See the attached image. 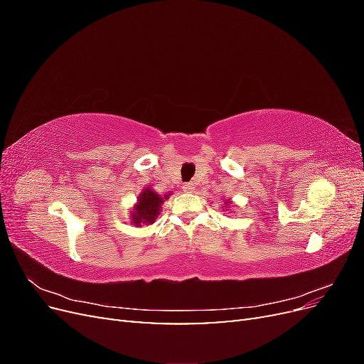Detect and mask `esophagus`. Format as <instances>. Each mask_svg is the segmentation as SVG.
<instances>
[{"instance_id": "1", "label": "esophagus", "mask_w": 364, "mask_h": 364, "mask_svg": "<svg viewBox=\"0 0 364 364\" xmlns=\"http://www.w3.org/2000/svg\"><path fill=\"white\" fill-rule=\"evenodd\" d=\"M182 190L185 191V193H193V190H194V183H185L183 186H182Z\"/></svg>"}]
</instances>
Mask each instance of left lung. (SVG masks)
I'll use <instances>...</instances> for the list:
<instances>
[{
	"mask_svg": "<svg viewBox=\"0 0 364 364\" xmlns=\"http://www.w3.org/2000/svg\"><path fill=\"white\" fill-rule=\"evenodd\" d=\"M223 205H225V206H223V209H225V211H228V209H229V208H232V205H234V203H232V200H229V199H226V202H225ZM229 211H230V209H229Z\"/></svg>",
	"mask_w": 364,
	"mask_h": 364,
	"instance_id": "left-lung-1",
	"label": "left lung"
}]
</instances>
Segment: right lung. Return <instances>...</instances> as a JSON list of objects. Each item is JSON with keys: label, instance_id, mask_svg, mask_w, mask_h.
I'll return each mask as SVG.
<instances>
[{"label": "right lung", "instance_id": "obj_1", "mask_svg": "<svg viewBox=\"0 0 364 364\" xmlns=\"http://www.w3.org/2000/svg\"><path fill=\"white\" fill-rule=\"evenodd\" d=\"M164 199H168V194H165L162 197L155 190H151L150 186H146L136 197L135 205L132 206L130 223L135 228L155 223L158 215L161 214Z\"/></svg>", "mask_w": 364, "mask_h": 364}]
</instances>
